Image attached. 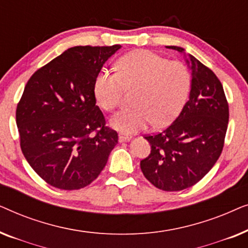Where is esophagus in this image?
Masks as SVG:
<instances>
[{"label":"esophagus","instance_id":"1","mask_svg":"<svg viewBox=\"0 0 248 248\" xmlns=\"http://www.w3.org/2000/svg\"><path fill=\"white\" fill-rule=\"evenodd\" d=\"M131 139V135H128L126 133H121L118 134V141L120 142H125V141H128Z\"/></svg>","mask_w":248,"mask_h":248}]
</instances>
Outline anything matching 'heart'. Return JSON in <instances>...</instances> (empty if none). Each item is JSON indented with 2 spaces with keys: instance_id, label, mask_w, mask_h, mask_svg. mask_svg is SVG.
Returning a JSON list of instances; mask_svg holds the SVG:
<instances>
[{
  "instance_id": "obj_1",
  "label": "heart",
  "mask_w": 248,
  "mask_h": 248,
  "mask_svg": "<svg viewBox=\"0 0 248 248\" xmlns=\"http://www.w3.org/2000/svg\"><path fill=\"white\" fill-rule=\"evenodd\" d=\"M192 87L188 67L179 61H168L148 49L131 52L116 63V72L101 70L93 82L98 106L113 111L124 90L137 88L131 109L118 111L110 125L123 133H134L151 123L161 126L179 114Z\"/></svg>"
}]
</instances>
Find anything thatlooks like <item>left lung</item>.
<instances>
[{
	"instance_id": "1",
	"label": "left lung",
	"mask_w": 248,
	"mask_h": 248,
	"mask_svg": "<svg viewBox=\"0 0 248 248\" xmlns=\"http://www.w3.org/2000/svg\"><path fill=\"white\" fill-rule=\"evenodd\" d=\"M168 48L184 52L182 47ZM192 70L189 99L178 117L159 133L145 135L150 155L142 159L144 177L159 189L182 191L204 177L221 155L229 106L218 77L188 54Z\"/></svg>"
}]
</instances>
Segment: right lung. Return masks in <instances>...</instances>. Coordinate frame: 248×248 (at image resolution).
I'll return each instance as SVG.
<instances>
[{
	"label": "right lung",
	"instance_id": "add662e5",
	"mask_svg": "<svg viewBox=\"0 0 248 248\" xmlns=\"http://www.w3.org/2000/svg\"><path fill=\"white\" fill-rule=\"evenodd\" d=\"M121 48L76 46L36 71L16 111L20 147L47 184L72 191L91 184L117 143L96 105L93 82Z\"/></svg>",
	"mask_w": 248,
	"mask_h": 248
}]
</instances>
